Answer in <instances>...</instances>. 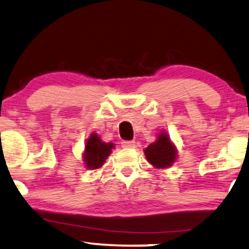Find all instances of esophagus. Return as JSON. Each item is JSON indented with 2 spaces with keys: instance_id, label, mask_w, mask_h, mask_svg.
<instances>
[{
  "instance_id": "obj_1",
  "label": "esophagus",
  "mask_w": 249,
  "mask_h": 249,
  "mask_svg": "<svg viewBox=\"0 0 249 249\" xmlns=\"http://www.w3.org/2000/svg\"><path fill=\"white\" fill-rule=\"evenodd\" d=\"M135 145V142L134 141H131V140H124L122 142V147L123 148H132Z\"/></svg>"
}]
</instances>
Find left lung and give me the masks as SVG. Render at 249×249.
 I'll use <instances>...</instances> for the list:
<instances>
[{
	"label": "left lung",
	"instance_id": "left-lung-1",
	"mask_svg": "<svg viewBox=\"0 0 249 249\" xmlns=\"http://www.w3.org/2000/svg\"><path fill=\"white\" fill-rule=\"evenodd\" d=\"M144 154L147 160L156 168H166L175 161L177 149L166 133H159L157 140L145 148Z\"/></svg>",
	"mask_w": 249,
	"mask_h": 249
}]
</instances>
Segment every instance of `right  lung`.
I'll use <instances>...</instances> for the list:
<instances>
[{
	"label": "right lung",
	"instance_id": "add662e5",
	"mask_svg": "<svg viewBox=\"0 0 249 249\" xmlns=\"http://www.w3.org/2000/svg\"><path fill=\"white\" fill-rule=\"evenodd\" d=\"M112 148H114V144L102 142L97 134L92 133L86 141L85 151L83 155L86 167L91 170H97L101 167L108 156L111 154Z\"/></svg>",
	"mask_w": 249,
	"mask_h": 249
}]
</instances>
